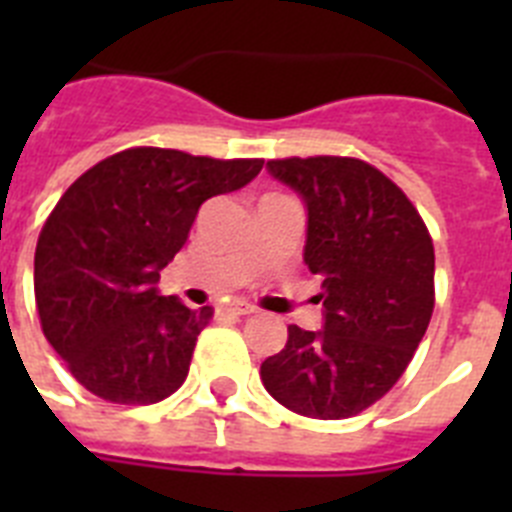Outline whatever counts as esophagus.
<instances>
[{"instance_id": "34e87169", "label": "esophagus", "mask_w": 512, "mask_h": 512, "mask_svg": "<svg viewBox=\"0 0 512 512\" xmlns=\"http://www.w3.org/2000/svg\"><path fill=\"white\" fill-rule=\"evenodd\" d=\"M223 312L225 315H233V318H241V315H251V312H256V307L248 305V302L243 300H233L223 307Z\"/></svg>"}]
</instances>
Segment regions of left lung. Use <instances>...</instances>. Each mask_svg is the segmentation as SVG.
I'll use <instances>...</instances> for the list:
<instances>
[{
  "label": "left lung",
  "mask_w": 512,
  "mask_h": 512,
  "mask_svg": "<svg viewBox=\"0 0 512 512\" xmlns=\"http://www.w3.org/2000/svg\"><path fill=\"white\" fill-rule=\"evenodd\" d=\"M266 169L305 202L302 259L323 282V328L289 325L261 382L292 413L351 418L392 390L431 323V235L402 189L359 158H282Z\"/></svg>",
  "instance_id": "left-lung-1"
}]
</instances>
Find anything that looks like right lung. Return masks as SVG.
Segmentation results:
<instances>
[{
	"instance_id": "1",
	"label": "right lung",
	"mask_w": 512,
	"mask_h": 512,
	"mask_svg": "<svg viewBox=\"0 0 512 512\" xmlns=\"http://www.w3.org/2000/svg\"><path fill=\"white\" fill-rule=\"evenodd\" d=\"M261 166L128 148L66 189L35 248V302L76 382L120 405H151L182 387L212 307L161 295V269L184 248L202 202L246 187Z\"/></svg>"
}]
</instances>
